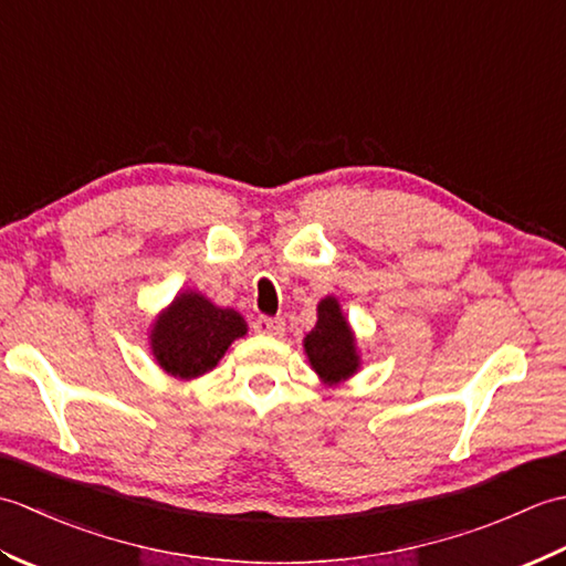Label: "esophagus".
<instances>
[{"instance_id":"obj_1","label":"esophagus","mask_w":566,"mask_h":566,"mask_svg":"<svg viewBox=\"0 0 566 566\" xmlns=\"http://www.w3.org/2000/svg\"><path fill=\"white\" fill-rule=\"evenodd\" d=\"M252 328L260 335H270V338H276V335L284 333V321L282 318H272V316H258L252 321Z\"/></svg>"}]
</instances>
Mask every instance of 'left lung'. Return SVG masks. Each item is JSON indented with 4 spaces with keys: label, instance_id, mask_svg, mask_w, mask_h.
I'll return each instance as SVG.
<instances>
[{
    "label": "left lung",
    "instance_id": "left-lung-1",
    "mask_svg": "<svg viewBox=\"0 0 566 566\" xmlns=\"http://www.w3.org/2000/svg\"><path fill=\"white\" fill-rule=\"evenodd\" d=\"M304 353L323 384H340L359 369L357 340L335 296L321 298L318 321L304 338Z\"/></svg>",
    "mask_w": 566,
    "mask_h": 566
}]
</instances>
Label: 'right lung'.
<instances>
[{"label":"right lung","mask_w":566,"mask_h":566,"mask_svg":"<svg viewBox=\"0 0 566 566\" xmlns=\"http://www.w3.org/2000/svg\"><path fill=\"white\" fill-rule=\"evenodd\" d=\"M245 333L248 323L238 311L216 306L199 292H182L153 321L150 350L170 377L197 379Z\"/></svg>","instance_id":"add662e5"}]
</instances>
